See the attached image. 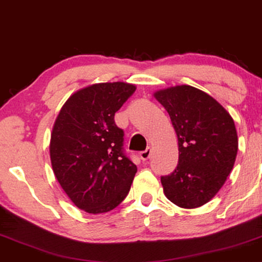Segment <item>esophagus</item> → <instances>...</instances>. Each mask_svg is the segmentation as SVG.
Masks as SVG:
<instances>
[{
    "instance_id": "obj_1",
    "label": "esophagus",
    "mask_w": 262,
    "mask_h": 262,
    "mask_svg": "<svg viewBox=\"0 0 262 262\" xmlns=\"http://www.w3.org/2000/svg\"><path fill=\"white\" fill-rule=\"evenodd\" d=\"M151 153H152L151 148H146L145 151H142V152L139 153V156H140V158H141L142 160H147V159L149 158V157H151Z\"/></svg>"
}]
</instances>
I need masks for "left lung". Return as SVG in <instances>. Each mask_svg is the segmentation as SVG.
I'll return each instance as SVG.
<instances>
[{"instance_id":"1","label":"left lung","mask_w":262,"mask_h":262,"mask_svg":"<svg viewBox=\"0 0 262 262\" xmlns=\"http://www.w3.org/2000/svg\"><path fill=\"white\" fill-rule=\"evenodd\" d=\"M155 98L169 114L179 140L177 167L160 179L164 194L179 207H200L218 193L235 164V122L213 97L193 86L159 90Z\"/></svg>"}]
</instances>
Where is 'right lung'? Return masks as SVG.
<instances>
[{
	"instance_id": "add662e5",
	"label": "right lung",
	"mask_w": 262,
	"mask_h": 262,
	"mask_svg": "<svg viewBox=\"0 0 262 262\" xmlns=\"http://www.w3.org/2000/svg\"><path fill=\"white\" fill-rule=\"evenodd\" d=\"M135 90L117 81L76 91L52 127L55 177L73 204L87 213L114 210L130 189L138 167L124 155V133L115 123V114Z\"/></svg>"
}]
</instances>
